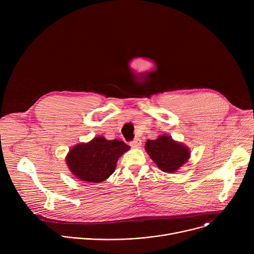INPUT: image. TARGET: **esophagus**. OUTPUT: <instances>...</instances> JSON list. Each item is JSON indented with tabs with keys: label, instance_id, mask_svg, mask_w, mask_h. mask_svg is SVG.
Returning a JSON list of instances; mask_svg holds the SVG:
<instances>
[{
	"label": "esophagus",
	"instance_id": "esophagus-1",
	"mask_svg": "<svg viewBox=\"0 0 254 254\" xmlns=\"http://www.w3.org/2000/svg\"><path fill=\"white\" fill-rule=\"evenodd\" d=\"M131 148H139L141 146V140L139 137H135L132 141L129 142Z\"/></svg>",
	"mask_w": 254,
	"mask_h": 254
}]
</instances>
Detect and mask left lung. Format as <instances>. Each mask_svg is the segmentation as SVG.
<instances>
[{
    "mask_svg": "<svg viewBox=\"0 0 254 254\" xmlns=\"http://www.w3.org/2000/svg\"><path fill=\"white\" fill-rule=\"evenodd\" d=\"M144 149L159 169L166 173H175L190 158L189 148L167 134L153 140L148 139Z\"/></svg>",
    "mask_w": 254,
    "mask_h": 254,
    "instance_id": "8db88e82",
    "label": "left lung"
}]
</instances>
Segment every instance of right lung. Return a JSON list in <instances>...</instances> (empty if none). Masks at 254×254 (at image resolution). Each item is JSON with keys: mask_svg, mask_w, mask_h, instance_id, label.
<instances>
[{"mask_svg": "<svg viewBox=\"0 0 254 254\" xmlns=\"http://www.w3.org/2000/svg\"><path fill=\"white\" fill-rule=\"evenodd\" d=\"M129 149L118 138L108 140L104 136H96L72 148L66 156V164L77 179L100 183L115 172L119 158Z\"/></svg>", "mask_w": 254, "mask_h": 254, "instance_id": "obj_1", "label": "right lung"}]
</instances>
